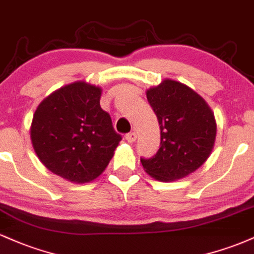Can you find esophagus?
I'll list each match as a JSON object with an SVG mask.
<instances>
[{
    "mask_svg": "<svg viewBox=\"0 0 254 254\" xmlns=\"http://www.w3.org/2000/svg\"><path fill=\"white\" fill-rule=\"evenodd\" d=\"M136 138H137V133L136 132L127 133V136H125V139H127L129 143H133V142L136 141Z\"/></svg>",
    "mask_w": 254,
    "mask_h": 254,
    "instance_id": "esophagus-1",
    "label": "esophagus"
}]
</instances>
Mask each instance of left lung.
Wrapping results in <instances>:
<instances>
[{
    "instance_id": "obj_1",
    "label": "left lung",
    "mask_w": 254,
    "mask_h": 254,
    "mask_svg": "<svg viewBox=\"0 0 254 254\" xmlns=\"http://www.w3.org/2000/svg\"><path fill=\"white\" fill-rule=\"evenodd\" d=\"M145 93L159 121L161 142L156 155L141 159L142 166L159 182L183 179L198 170L214 149V112L193 89L171 78Z\"/></svg>"
}]
</instances>
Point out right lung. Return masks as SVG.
Listing matches in <instances>:
<instances>
[{"instance_id": "obj_1", "label": "right lung", "mask_w": 254, "mask_h": 254, "mask_svg": "<svg viewBox=\"0 0 254 254\" xmlns=\"http://www.w3.org/2000/svg\"><path fill=\"white\" fill-rule=\"evenodd\" d=\"M101 87L76 81L38 105L31 124L37 156L52 173L74 184L97 179L122 141L100 107Z\"/></svg>"}]
</instances>
